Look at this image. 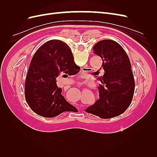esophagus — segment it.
Instances as JSON below:
<instances>
[{"instance_id":"obj_1","label":"esophagus","mask_w":157,"mask_h":157,"mask_svg":"<svg viewBox=\"0 0 157 157\" xmlns=\"http://www.w3.org/2000/svg\"><path fill=\"white\" fill-rule=\"evenodd\" d=\"M84 69L82 68V71H84ZM80 84H81V83H80V82H78V85H80Z\"/></svg>"}]
</instances>
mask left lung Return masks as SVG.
Returning a JSON list of instances; mask_svg holds the SVG:
<instances>
[{"label":"left lung","mask_w":157,"mask_h":157,"mask_svg":"<svg viewBox=\"0 0 157 157\" xmlns=\"http://www.w3.org/2000/svg\"><path fill=\"white\" fill-rule=\"evenodd\" d=\"M94 54L102 59L103 77L98 79L99 99L85 111L102 118L121 115L130 106L134 96L135 80L127 54L117 42L106 39L94 45Z\"/></svg>","instance_id":"left-lung-1"}]
</instances>
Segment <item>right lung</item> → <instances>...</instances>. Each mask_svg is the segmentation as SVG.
<instances>
[{
	"label": "right lung",
	"mask_w": 157,
	"mask_h": 157,
	"mask_svg": "<svg viewBox=\"0 0 157 157\" xmlns=\"http://www.w3.org/2000/svg\"><path fill=\"white\" fill-rule=\"evenodd\" d=\"M80 69L65 42L51 40L42 45L33 57L25 79V99L32 111L46 118L77 111L62 96L56 78L63 74L76 75Z\"/></svg>",
	"instance_id": "obj_1"
}]
</instances>
